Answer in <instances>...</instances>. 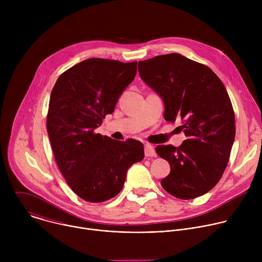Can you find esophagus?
<instances>
[{"label":"esophagus","mask_w":262,"mask_h":262,"mask_svg":"<svg viewBox=\"0 0 262 262\" xmlns=\"http://www.w3.org/2000/svg\"><path fill=\"white\" fill-rule=\"evenodd\" d=\"M156 149L150 144H145V156L146 157H156Z\"/></svg>","instance_id":"obj_1"}]
</instances>
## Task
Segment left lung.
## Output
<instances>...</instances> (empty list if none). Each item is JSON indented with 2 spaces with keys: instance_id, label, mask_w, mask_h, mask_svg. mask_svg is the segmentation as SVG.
<instances>
[{
  "instance_id": "left-lung-1",
  "label": "left lung",
  "mask_w": 262,
  "mask_h": 262,
  "mask_svg": "<svg viewBox=\"0 0 262 262\" xmlns=\"http://www.w3.org/2000/svg\"><path fill=\"white\" fill-rule=\"evenodd\" d=\"M141 79L164 100L165 120L180 119L186 140L179 147L159 145L170 164L161 184L189 200L209 192L227 167L235 138V118L225 86L206 65L180 54L139 61Z\"/></svg>"
}]
</instances>
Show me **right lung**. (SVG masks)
Masks as SVG:
<instances>
[{
  "mask_svg": "<svg viewBox=\"0 0 262 262\" xmlns=\"http://www.w3.org/2000/svg\"><path fill=\"white\" fill-rule=\"evenodd\" d=\"M136 73V61L91 58L63 72L52 90L47 129L54 157L70 189L88 202L119 194L128 168L144 159L141 142L94 133Z\"/></svg>",
  "mask_w": 262,
  "mask_h": 262,
  "instance_id": "obj_1",
  "label": "right lung"
}]
</instances>
